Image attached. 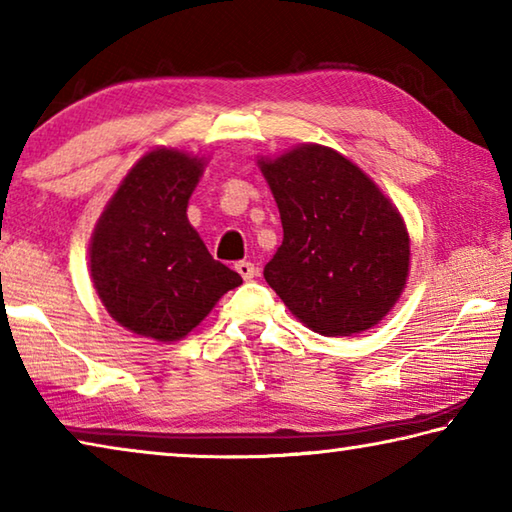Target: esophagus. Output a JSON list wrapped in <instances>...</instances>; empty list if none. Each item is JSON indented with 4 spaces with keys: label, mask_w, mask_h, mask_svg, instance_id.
Returning <instances> with one entry per match:
<instances>
[{
    "label": "esophagus",
    "mask_w": 512,
    "mask_h": 512,
    "mask_svg": "<svg viewBox=\"0 0 512 512\" xmlns=\"http://www.w3.org/2000/svg\"><path fill=\"white\" fill-rule=\"evenodd\" d=\"M235 268H237V273L244 277V280H253V277L257 275V266L253 262H237Z\"/></svg>",
    "instance_id": "34e87169"
}]
</instances>
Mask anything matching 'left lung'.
<instances>
[{
    "instance_id": "left-lung-1",
    "label": "left lung",
    "mask_w": 512,
    "mask_h": 512,
    "mask_svg": "<svg viewBox=\"0 0 512 512\" xmlns=\"http://www.w3.org/2000/svg\"><path fill=\"white\" fill-rule=\"evenodd\" d=\"M257 164L284 230L264 268L268 287L323 336L375 327L409 277L411 239L391 198L329 146L302 144Z\"/></svg>"
}]
</instances>
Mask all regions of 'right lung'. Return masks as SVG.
Wrapping results in <instances>:
<instances>
[{
    "mask_svg": "<svg viewBox=\"0 0 512 512\" xmlns=\"http://www.w3.org/2000/svg\"><path fill=\"white\" fill-rule=\"evenodd\" d=\"M205 158L153 149L133 164L90 239V275L103 307L146 339L180 341L241 275L216 262L187 221Z\"/></svg>",
    "mask_w": 512,
    "mask_h": 512,
    "instance_id": "add662e5",
    "label": "right lung"
}]
</instances>
